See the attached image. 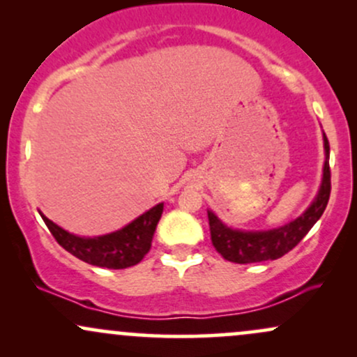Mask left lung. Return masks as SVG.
Returning <instances> with one entry per match:
<instances>
[{
    "label": "left lung",
    "mask_w": 357,
    "mask_h": 357,
    "mask_svg": "<svg viewBox=\"0 0 357 357\" xmlns=\"http://www.w3.org/2000/svg\"><path fill=\"white\" fill-rule=\"evenodd\" d=\"M324 162L322 184L319 195L315 196L307 210L298 218L280 228L268 231H241L233 230L221 223V220L213 211H208L213 247L225 260L233 264H258V261L277 260L284 257L309 233L310 228L321 218L331 196V169H329V141L324 134Z\"/></svg>",
    "instance_id": "left-lung-1"
}]
</instances>
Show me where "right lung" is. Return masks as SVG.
I'll return each instance as SVG.
<instances>
[{"label":"right lung","mask_w":357,"mask_h":357,"mask_svg":"<svg viewBox=\"0 0 357 357\" xmlns=\"http://www.w3.org/2000/svg\"><path fill=\"white\" fill-rule=\"evenodd\" d=\"M162 208H165V203L155 204L154 208H151L149 211H146L144 215L139 216L122 230L109 233V235L93 236V238L77 236L73 233L65 231L42 213L40 215L53 238L73 257L80 258L82 261H87L90 265H96V267L119 270L137 265L149 252L155 227L162 215Z\"/></svg>","instance_id":"add662e5"}]
</instances>
